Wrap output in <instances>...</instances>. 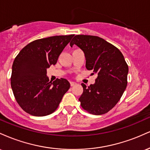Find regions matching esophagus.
<instances>
[{"label": "esophagus", "instance_id": "1", "mask_svg": "<svg viewBox=\"0 0 150 150\" xmlns=\"http://www.w3.org/2000/svg\"><path fill=\"white\" fill-rule=\"evenodd\" d=\"M70 86H71V87H73V86L77 85L76 82H70Z\"/></svg>", "mask_w": 150, "mask_h": 150}]
</instances>
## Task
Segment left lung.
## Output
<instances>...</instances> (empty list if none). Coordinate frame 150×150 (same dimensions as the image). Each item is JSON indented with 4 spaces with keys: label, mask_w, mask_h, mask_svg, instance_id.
I'll return each instance as SVG.
<instances>
[{
    "label": "left lung",
    "mask_w": 150,
    "mask_h": 150,
    "mask_svg": "<svg viewBox=\"0 0 150 150\" xmlns=\"http://www.w3.org/2000/svg\"><path fill=\"white\" fill-rule=\"evenodd\" d=\"M74 44L85 53L86 68L98 75L89 87L82 83L81 106L92 114H104L116 106L126 88L128 65L119 49L102 38L76 35L70 45Z\"/></svg>",
    "instance_id": "obj_1"
}]
</instances>
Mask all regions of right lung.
I'll return each mask as SVG.
<instances>
[{
	"instance_id": "obj_1",
	"label": "right lung",
	"mask_w": 150,
	"mask_h": 150,
	"mask_svg": "<svg viewBox=\"0 0 150 150\" xmlns=\"http://www.w3.org/2000/svg\"><path fill=\"white\" fill-rule=\"evenodd\" d=\"M74 34L37 39L25 46L15 58L10 77L17 102L25 112L35 116L57 109L70 85L66 79L49 82L46 69L57 63Z\"/></svg>"
}]
</instances>
